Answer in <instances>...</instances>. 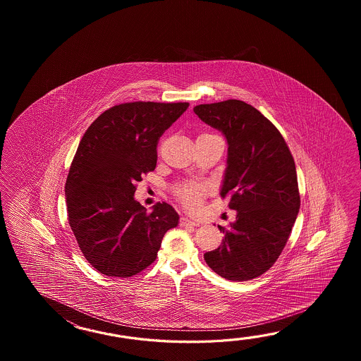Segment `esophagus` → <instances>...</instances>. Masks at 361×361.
Listing matches in <instances>:
<instances>
[{"label": "esophagus", "instance_id": "1", "mask_svg": "<svg viewBox=\"0 0 361 361\" xmlns=\"http://www.w3.org/2000/svg\"><path fill=\"white\" fill-rule=\"evenodd\" d=\"M180 226L182 227H195V226H199V223L193 221L191 218H188V216H182L180 218Z\"/></svg>", "mask_w": 361, "mask_h": 361}]
</instances>
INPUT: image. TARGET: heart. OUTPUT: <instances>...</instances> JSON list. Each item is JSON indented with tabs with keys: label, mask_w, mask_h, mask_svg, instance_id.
<instances>
[{
	"label": "heart",
	"mask_w": 361,
	"mask_h": 361,
	"mask_svg": "<svg viewBox=\"0 0 361 361\" xmlns=\"http://www.w3.org/2000/svg\"><path fill=\"white\" fill-rule=\"evenodd\" d=\"M204 192H205V184L199 183V182L180 184L176 188V195L179 201L183 204L184 207L190 209L199 207L204 199Z\"/></svg>",
	"instance_id": "obj_1"
}]
</instances>
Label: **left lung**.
<instances>
[{
    "instance_id": "left-lung-1",
    "label": "left lung",
    "mask_w": 361,
    "mask_h": 361,
    "mask_svg": "<svg viewBox=\"0 0 361 361\" xmlns=\"http://www.w3.org/2000/svg\"><path fill=\"white\" fill-rule=\"evenodd\" d=\"M193 112L227 139L221 196L238 212L228 228L218 226L222 245L204 258L219 276L252 280L277 261L300 212L294 159L276 126L243 100L200 104Z\"/></svg>"
}]
</instances>
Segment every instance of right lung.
<instances>
[{
	"label": "right lung",
	"instance_id": "right-lung-1",
	"mask_svg": "<svg viewBox=\"0 0 361 361\" xmlns=\"http://www.w3.org/2000/svg\"><path fill=\"white\" fill-rule=\"evenodd\" d=\"M190 103L130 102L114 106L85 131L69 168L71 230L86 261L106 276L130 277L154 263L179 215L166 202L147 213L137 182L154 171L157 145Z\"/></svg>",
	"mask_w": 361,
	"mask_h": 361
}]
</instances>
